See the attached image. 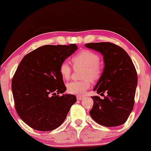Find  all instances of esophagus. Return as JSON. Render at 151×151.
<instances>
[{"label":"esophagus","mask_w":151,"mask_h":151,"mask_svg":"<svg viewBox=\"0 0 151 151\" xmlns=\"http://www.w3.org/2000/svg\"><path fill=\"white\" fill-rule=\"evenodd\" d=\"M84 96H81V95H77V100H81V99H84Z\"/></svg>","instance_id":"obj_1"}]
</instances>
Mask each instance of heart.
Segmentation results:
<instances>
[{
	"instance_id": "obj_1",
	"label": "heart",
	"mask_w": 151,
	"mask_h": 151,
	"mask_svg": "<svg viewBox=\"0 0 151 151\" xmlns=\"http://www.w3.org/2000/svg\"><path fill=\"white\" fill-rule=\"evenodd\" d=\"M100 58L97 53L91 50L84 49L72 58L74 67H84L81 81H73L67 84V92L71 94H84L91 86V81L100 79L103 73V67L100 64ZM59 72L64 80H68L72 74V68L67 62H62L59 67Z\"/></svg>"
}]
</instances>
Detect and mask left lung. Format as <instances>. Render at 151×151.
I'll list each match as a JSON object with an SVG mask.
<instances>
[{
  "label": "left lung",
  "instance_id": "left-lung-1",
  "mask_svg": "<svg viewBox=\"0 0 151 151\" xmlns=\"http://www.w3.org/2000/svg\"><path fill=\"white\" fill-rule=\"evenodd\" d=\"M85 46L103 55L104 69L93 91L107 93L103 99L98 96H91L93 105L90 116L101 126L122 125L134 106L138 83L135 66L125 50L114 43H87Z\"/></svg>",
  "mask_w": 151,
  "mask_h": 151
}]
</instances>
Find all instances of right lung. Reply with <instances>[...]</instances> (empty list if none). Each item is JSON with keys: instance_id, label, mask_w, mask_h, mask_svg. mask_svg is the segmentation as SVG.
<instances>
[{"instance_id": "1", "label": "right lung", "mask_w": 151, "mask_h": 151, "mask_svg": "<svg viewBox=\"0 0 151 151\" xmlns=\"http://www.w3.org/2000/svg\"><path fill=\"white\" fill-rule=\"evenodd\" d=\"M77 46L44 45L25 55L12 79L15 107L20 119L33 129L49 131L65 120L77 101L73 94H63L66 86L59 72L60 64Z\"/></svg>"}]
</instances>
